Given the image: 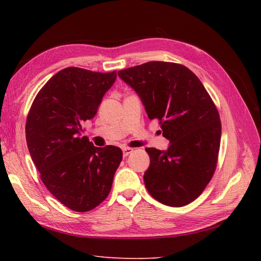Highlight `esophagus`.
<instances>
[{
  "label": "esophagus",
  "mask_w": 261,
  "mask_h": 261,
  "mask_svg": "<svg viewBox=\"0 0 261 261\" xmlns=\"http://www.w3.org/2000/svg\"><path fill=\"white\" fill-rule=\"evenodd\" d=\"M132 151H134V149H132V148H127V147L122 148V152H123V156L124 157H126L127 154H130Z\"/></svg>",
  "instance_id": "1"
}]
</instances>
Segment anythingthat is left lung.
<instances>
[{"mask_svg": "<svg viewBox=\"0 0 261 261\" xmlns=\"http://www.w3.org/2000/svg\"><path fill=\"white\" fill-rule=\"evenodd\" d=\"M135 90L148 118L158 119L167 150L147 148L150 165L143 180L150 195L179 207L201 195L218 162L221 122L202 82L179 64L149 62L118 71Z\"/></svg>", "mask_w": 261, "mask_h": 261, "instance_id": "8db88e82", "label": "left lung"}]
</instances>
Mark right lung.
I'll list each match as a JSON object with an SVG mask.
<instances>
[{
	"label": "right lung",
	"instance_id": "add662e5",
	"mask_svg": "<svg viewBox=\"0 0 261 261\" xmlns=\"http://www.w3.org/2000/svg\"><path fill=\"white\" fill-rule=\"evenodd\" d=\"M116 80V71L96 73L79 67L58 71L33 101L25 138L41 180L65 206L87 212L108 197L122 160L118 147L98 148L82 137Z\"/></svg>",
	"mask_w": 261,
	"mask_h": 261
}]
</instances>
